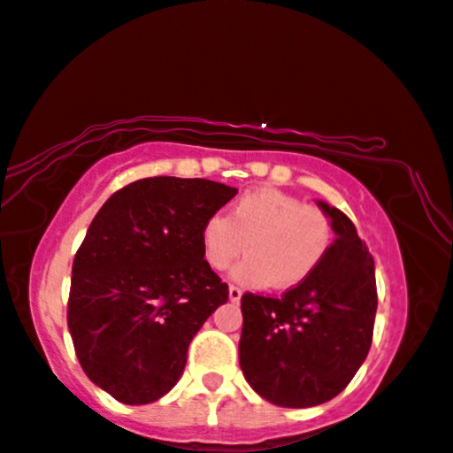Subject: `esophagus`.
I'll list each match as a JSON object with an SVG mask.
<instances>
[{"instance_id": "obj_1", "label": "esophagus", "mask_w": 453, "mask_h": 453, "mask_svg": "<svg viewBox=\"0 0 453 453\" xmlns=\"http://www.w3.org/2000/svg\"><path fill=\"white\" fill-rule=\"evenodd\" d=\"M242 299V289L235 288V285H229V302H240Z\"/></svg>"}]
</instances>
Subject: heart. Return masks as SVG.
<instances>
[{
    "mask_svg": "<svg viewBox=\"0 0 453 453\" xmlns=\"http://www.w3.org/2000/svg\"><path fill=\"white\" fill-rule=\"evenodd\" d=\"M330 242L333 226L322 209L271 187L248 190L227 218L215 213L201 229L203 257L215 271L227 269L246 246L232 275L250 288H297L320 266Z\"/></svg>",
    "mask_w": 453,
    "mask_h": 453,
    "instance_id": "heart-1",
    "label": "heart"
}]
</instances>
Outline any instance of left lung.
Listing matches in <instances>:
<instances>
[{"label": "left lung", "instance_id": "1", "mask_svg": "<svg viewBox=\"0 0 453 453\" xmlns=\"http://www.w3.org/2000/svg\"><path fill=\"white\" fill-rule=\"evenodd\" d=\"M334 240L320 266L281 297L242 296L240 367L252 390L308 409L345 390L372 347L378 291L373 258L341 209L318 201Z\"/></svg>", "mask_w": 453, "mask_h": 453}]
</instances>
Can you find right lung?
Listing matches in <instances>:
<instances>
[{"label":"right lung","instance_id":"add662e5","mask_svg":"<svg viewBox=\"0 0 453 453\" xmlns=\"http://www.w3.org/2000/svg\"><path fill=\"white\" fill-rule=\"evenodd\" d=\"M235 193L205 178H143L92 219L73 258L67 326L81 369L119 403L168 394L193 336L227 302L201 229Z\"/></svg>","mask_w":453,"mask_h":453}]
</instances>
